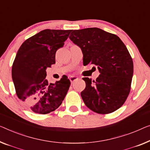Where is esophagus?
Wrapping results in <instances>:
<instances>
[{"label":"esophagus","instance_id":"esophagus-1","mask_svg":"<svg viewBox=\"0 0 150 150\" xmlns=\"http://www.w3.org/2000/svg\"><path fill=\"white\" fill-rule=\"evenodd\" d=\"M69 79H70V81L71 83L74 82L75 81H76V80L78 79V77H75V76H71L70 78H69Z\"/></svg>","mask_w":150,"mask_h":150}]
</instances>
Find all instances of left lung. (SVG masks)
Wrapping results in <instances>:
<instances>
[{"label":"left lung","mask_w":150,"mask_h":150,"mask_svg":"<svg viewBox=\"0 0 150 150\" xmlns=\"http://www.w3.org/2000/svg\"><path fill=\"white\" fill-rule=\"evenodd\" d=\"M69 38L81 48L83 65L94 64L100 73L96 81L83 78L86 86L81 96L86 106L102 115L120 108L133 75V60L125 44L117 35L97 28L73 30Z\"/></svg>","instance_id":"8db88e82"}]
</instances>
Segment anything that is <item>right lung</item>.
Listing matches in <instances>:
<instances>
[{"mask_svg":"<svg viewBox=\"0 0 150 150\" xmlns=\"http://www.w3.org/2000/svg\"><path fill=\"white\" fill-rule=\"evenodd\" d=\"M71 30H44L27 39L17 51L12 79L18 98L33 112L46 115L62 104L71 82L63 75L55 83L46 79V68L55 64V54Z\"/></svg>","mask_w":150,"mask_h":150,"instance_id":"obj_1","label":"right lung"}]
</instances>
